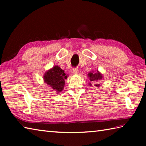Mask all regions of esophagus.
<instances>
[{
    "instance_id": "1",
    "label": "esophagus",
    "mask_w": 146,
    "mask_h": 146,
    "mask_svg": "<svg viewBox=\"0 0 146 146\" xmlns=\"http://www.w3.org/2000/svg\"><path fill=\"white\" fill-rule=\"evenodd\" d=\"M72 73L74 75H77L78 73V70L77 68H73L72 70Z\"/></svg>"
}]
</instances>
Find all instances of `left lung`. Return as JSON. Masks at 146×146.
Returning a JSON list of instances; mask_svg holds the SVG:
<instances>
[{"instance_id": "8db88e82", "label": "left lung", "mask_w": 146, "mask_h": 146, "mask_svg": "<svg viewBox=\"0 0 146 146\" xmlns=\"http://www.w3.org/2000/svg\"><path fill=\"white\" fill-rule=\"evenodd\" d=\"M87 75L90 80V82L88 83V85L90 86H92L93 83H94V86H97V87L100 86V84H98V82L104 78L102 74L98 70H97V72L92 71L88 73Z\"/></svg>"}]
</instances>
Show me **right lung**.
Returning a JSON list of instances; mask_svg holds the SVG:
<instances>
[{
  "label": "right lung",
  "mask_w": 146,
  "mask_h": 146,
  "mask_svg": "<svg viewBox=\"0 0 146 146\" xmlns=\"http://www.w3.org/2000/svg\"><path fill=\"white\" fill-rule=\"evenodd\" d=\"M68 75L64 73V71L55 65L51 69L46 71L44 74L43 79L44 82L50 86L53 91L59 94L63 91L65 85V79H67Z\"/></svg>",
  "instance_id": "obj_1"
}]
</instances>
